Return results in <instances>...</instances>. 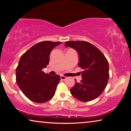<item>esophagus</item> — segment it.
<instances>
[{
	"label": "esophagus",
	"instance_id": "34e87169",
	"mask_svg": "<svg viewBox=\"0 0 131 131\" xmlns=\"http://www.w3.org/2000/svg\"><path fill=\"white\" fill-rule=\"evenodd\" d=\"M60 79L63 80V81H65V80L67 79V77H65V76H60Z\"/></svg>",
	"mask_w": 131,
	"mask_h": 131
}]
</instances>
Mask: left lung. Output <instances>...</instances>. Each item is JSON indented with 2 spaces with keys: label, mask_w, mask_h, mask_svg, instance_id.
<instances>
[{
  "label": "left lung",
  "mask_w": 131,
  "mask_h": 131,
  "mask_svg": "<svg viewBox=\"0 0 131 131\" xmlns=\"http://www.w3.org/2000/svg\"><path fill=\"white\" fill-rule=\"evenodd\" d=\"M68 46L79 54L78 66L83 69L82 79L71 89L72 96L82 102H89L98 97L106 86L109 79V63L103 54L92 44L86 41H68Z\"/></svg>",
  "instance_id": "left-lung-1"
}]
</instances>
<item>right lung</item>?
Wrapping results in <instances>:
<instances>
[{
    "label": "right lung",
    "instance_id": "right-lung-1",
    "mask_svg": "<svg viewBox=\"0 0 131 131\" xmlns=\"http://www.w3.org/2000/svg\"><path fill=\"white\" fill-rule=\"evenodd\" d=\"M61 43L43 41L23 54L16 71V81L20 90L30 101L45 103L51 99L59 83V75H49L42 71L49 62L50 52Z\"/></svg>",
    "mask_w": 131,
    "mask_h": 131
}]
</instances>
